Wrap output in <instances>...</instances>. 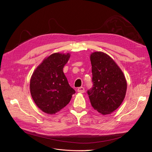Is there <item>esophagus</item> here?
Returning <instances> with one entry per match:
<instances>
[{
    "label": "esophagus",
    "instance_id": "esophagus-1",
    "mask_svg": "<svg viewBox=\"0 0 152 152\" xmlns=\"http://www.w3.org/2000/svg\"><path fill=\"white\" fill-rule=\"evenodd\" d=\"M85 91V89L83 87H79L77 89V92L80 93H83Z\"/></svg>",
    "mask_w": 152,
    "mask_h": 152
}]
</instances>
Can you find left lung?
Returning a JSON list of instances; mask_svg holds the SVG:
<instances>
[{"instance_id": "8db88e82", "label": "left lung", "mask_w": 152, "mask_h": 152, "mask_svg": "<svg viewBox=\"0 0 152 152\" xmlns=\"http://www.w3.org/2000/svg\"><path fill=\"white\" fill-rule=\"evenodd\" d=\"M93 87L87 91L94 109L103 115L111 114L122 103L126 93L125 76L115 62L105 53L91 54Z\"/></svg>"}]
</instances>
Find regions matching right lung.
<instances>
[{
  "label": "right lung",
  "mask_w": 152,
  "mask_h": 152,
  "mask_svg": "<svg viewBox=\"0 0 152 152\" xmlns=\"http://www.w3.org/2000/svg\"><path fill=\"white\" fill-rule=\"evenodd\" d=\"M70 57L69 53H53L42 61L31 76V96L36 105L46 114H55L61 111L75 93L63 72Z\"/></svg>",
  "instance_id": "obj_1"
}]
</instances>
